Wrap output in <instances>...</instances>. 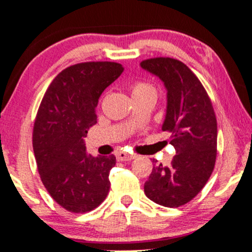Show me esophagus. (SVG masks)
<instances>
[{
	"label": "esophagus",
	"instance_id": "1",
	"mask_svg": "<svg viewBox=\"0 0 252 252\" xmlns=\"http://www.w3.org/2000/svg\"><path fill=\"white\" fill-rule=\"evenodd\" d=\"M134 158H135L134 156L126 154L124 153V152H120V153L117 154V160H120V161H129V160H132Z\"/></svg>",
	"mask_w": 252,
	"mask_h": 252
}]
</instances>
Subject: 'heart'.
Here are the masks:
<instances>
[{
	"label": "heart",
	"mask_w": 252,
	"mask_h": 252,
	"mask_svg": "<svg viewBox=\"0 0 252 252\" xmlns=\"http://www.w3.org/2000/svg\"><path fill=\"white\" fill-rule=\"evenodd\" d=\"M131 95L132 98H139V96H157V90L153 85L148 82L139 81L135 82L131 86Z\"/></svg>",
	"instance_id": "heart-1"
}]
</instances>
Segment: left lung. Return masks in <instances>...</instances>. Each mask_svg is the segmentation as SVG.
I'll return each instance as SVG.
<instances>
[{"mask_svg": "<svg viewBox=\"0 0 252 252\" xmlns=\"http://www.w3.org/2000/svg\"><path fill=\"white\" fill-rule=\"evenodd\" d=\"M141 67L166 87L162 130L172 134L170 143L177 152L168 166L154 165L145 183V193L160 206L181 207L202 190L214 170L217 117L201 81L183 62L156 57L142 61Z\"/></svg>", "mask_w": 252, "mask_h": 252, "instance_id": "1", "label": "left lung"}]
</instances>
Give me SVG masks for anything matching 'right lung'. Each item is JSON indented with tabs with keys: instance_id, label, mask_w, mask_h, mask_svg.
Masks as SVG:
<instances>
[{
	"instance_id": "right-lung-1",
	"label": "right lung",
	"mask_w": 252,
	"mask_h": 252,
	"mask_svg": "<svg viewBox=\"0 0 252 252\" xmlns=\"http://www.w3.org/2000/svg\"><path fill=\"white\" fill-rule=\"evenodd\" d=\"M116 62H84L65 68L44 94L33 126L38 172L65 211L87 213L106 198L116 157H93L85 137L96 123L99 96L123 73Z\"/></svg>"
}]
</instances>
